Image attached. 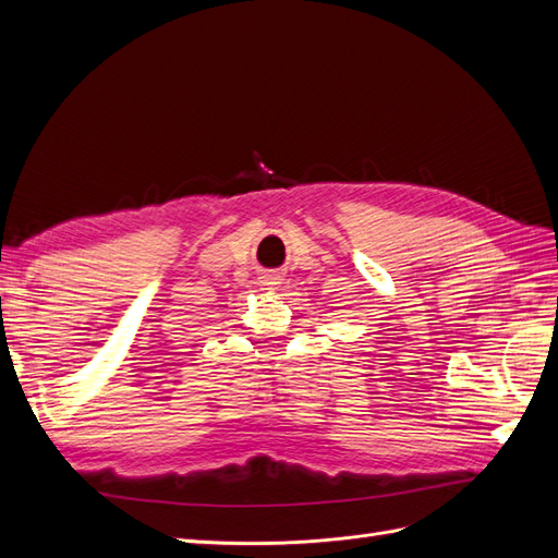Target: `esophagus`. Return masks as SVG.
Masks as SVG:
<instances>
[{"label":"esophagus","instance_id":"obj_1","mask_svg":"<svg viewBox=\"0 0 558 558\" xmlns=\"http://www.w3.org/2000/svg\"><path fill=\"white\" fill-rule=\"evenodd\" d=\"M260 279H263V286H269V289H277V286L283 281L279 272H267Z\"/></svg>","mask_w":558,"mask_h":558}]
</instances>
